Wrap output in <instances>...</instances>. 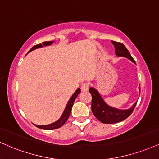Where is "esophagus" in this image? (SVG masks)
Segmentation results:
<instances>
[{"instance_id": "1", "label": "esophagus", "mask_w": 159, "mask_h": 159, "mask_svg": "<svg viewBox=\"0 0 159 159\" xmlns=\"http://www.w3.org/2000/svg\"><path fill=\"white\" fill-rule=\"evenodd\" d=\"M81 89L82 92H86L89 89V84L87 83H84L81 84Z\"/></svg>"}]
</instances>
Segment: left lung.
<instances>
[{
  "mask_svg": "<svg viewBox=\"0 0 159 159\" xmlns=\"http://www.w3.org/2000/svg\"><path fill=\"white\" fill-rule=\"evenodd\" d=\"M111 42L114 45L115 52L117 56L125 57L135 64L134 59L132 58L130 53L123 43L113 41H111ZM89 91L92 95V112L95 118L101 123L115 124L124 121L132 114L137 104V102H135L133 107L127 110H119L107 104L101 95L99 94L98 90L94 87L89 88ZM139 91H140V86H139Z\"/></svg>",
  "mask_w": 159,
  "mask_h": 159,
  "instance_id": "left-lung-1",
  "label": "left lung"
}]
</instances>
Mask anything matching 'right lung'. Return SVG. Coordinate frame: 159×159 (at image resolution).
I'll list each match as a JSON object with an SVG mask.
<instances>
[{"instance_id":"add662e5","label":"right lung","mask_w":159,"mask_h":159,"mask_svg":"<svg viewBox=\"0 0 159 159\" xmlns=\"http://www.w3.org/2000/svg\"><path fill=\"white\" fill-rule=\"evenodd\" d=\"M53 43V41H45L43 42L42 43H40V44L35 45L32 48L30 49V50L28 52H31L34 49H38V48H41V47H43V46H49L51 45L52 43ZM81 93V89L80 88H78L77 90L74 93V94L72 95V97L70 98V100H69L67 104H66V107H65V110L63 112V114L61 115V116L60 117V118L56 121L54 123L50 124H47V125H35L36 127L40 128V129H46V130H51V129H58V128L62 127L63 125L65 124V122L67 121V119L70 117V113H71V110H72V105H73V103L75 98H77V96L78 95V94Z\"/></svg>"}]
</instances>
